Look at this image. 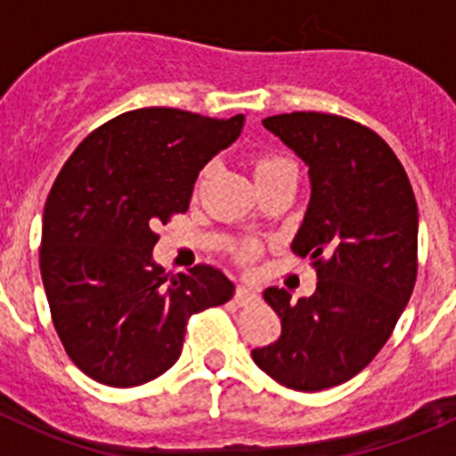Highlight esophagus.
Segmentation results:
<instances>
[{"instance_id":"1","label":"esophagus","mask_w":456,"mask_h":456,"mask_svg":"<svg viewBox=\"0 0 456 456\" xmlns=\"http://www.w3.org/2000/svg\"><path fill=\"white\" fill-rule=\"evenodd\" d=\"M256 299H257V292H256V288H251V285H240V288L235 289V304L237 305H248V304H253Z\"/></svg>"}]
</instances>
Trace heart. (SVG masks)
I'll return each instance as SVG.
<instances>
[{
	"instance_id": "b5f03b06",
	"label": "heart",
	"mask_w": 456,
	"mask_h": 456,
	"mask_svg": "<svg viewBox=\"0 0 456 456\" xmlns=\"http://www.w3.org/2000/svg\"><path fill=\"white\" fill-rule=\"evenodd\" d=\"M283 173H297L292 164H289L288 159H283V157H257L256 162H253V178H256V183L276 178V175H283Z\"/></svg>"
}]
</instances>
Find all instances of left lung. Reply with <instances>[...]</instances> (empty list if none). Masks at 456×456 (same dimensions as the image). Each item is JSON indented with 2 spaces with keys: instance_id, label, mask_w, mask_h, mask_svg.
I'll list each match as a JSON object with an SVG mask.
<instances>
[{
  "instance_id": "1",
  "label": "left lung",
  "mask_w": 456,
  "mask_h": 456,
  "mask_svg": "<svg viewBox=\"0 0 456 456\" xmlns=\"http://www.w3.org/2000/svg\"><path fill=\"white\" fill-rule=\"evenodd\" d=\"M263 125L308 167L310 200L292 251L308 256L317 288L297 304L265 289L281 338L253 349L256 365L304 393L356 377L384 347L418 273V205L400 159L377 132L333 114L294 111Z\"/></svg>"
}]
</instances>
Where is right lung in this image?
<instances>
[{"label": "right lung", "instance_id": "1", "mask_svg": "<svg viewBox=\"0 0 456 456\" xmlns=\"http://www.w3.org/2000/svg\"><path fill=\"white\" fill-rule=\"evenodd\" d=\"M244 116L168 107L127 111L88 134L47 196L40 276L72 363L114 388L167 372L193 313L231 299L224 272L199 265L167 278L155 228L187 212L200 168L235 143Z\"/></svg>", "mask_w": 456, "mask_h": 456}]
</instances>
